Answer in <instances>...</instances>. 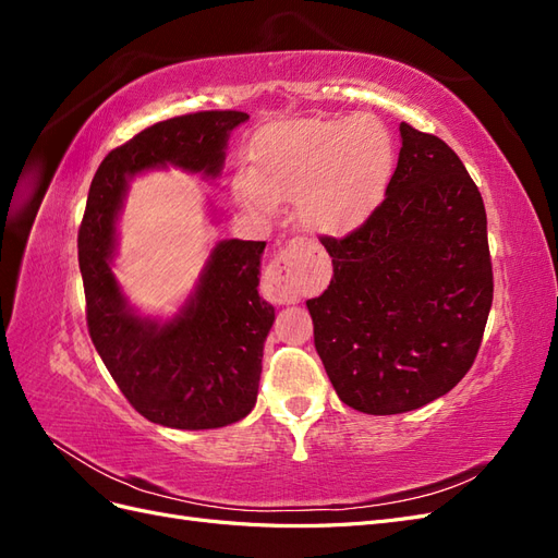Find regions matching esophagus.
Masks as SVG:
<instances>
[{"label":"esophagus","mask_w":558,"mask_h":558,"mask_svg":"<svg viewBox=\"0 0 558 558\" xmlns=\"http://www.w3.org/2000/svg\"><path fill=\"white\" fill-rule=\"evenodd\" d=\"M263 289L279 305H289L302 298V286L298 277V244L289 242L275 253L263 275Z\"/></svg>","instance_id":"esophagus-1"}]
</instances>
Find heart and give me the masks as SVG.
I'll list each match as a JSON object with an SVG mask.
<instances>
[{"mask_svg":"<svg viewBox=\"0 0 558 558\" xmlns=\"http://www.w3.org/2000/svg\"><path fill=\"white\" fill-rule=\"evenodd\" d=\"M393 158L391 132L373 116L275 125L253 142L238 197L258 211L295 199L302 228L316 238H342L381 199Z\"/></svg>","mask_w":558,"mask_h":558,"instance_id":"b5f03b06","label":"heart"}]
</instances>
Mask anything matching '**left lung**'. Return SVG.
Masks as SVG:
<instances>
[{
    "label": "left lung",
    "mask_w": 558,
    "mask_h": 558,
    "mask_svg": "<svg viewBox=\"0 0 558 558\" xmlns=\"http://www.w3.org/2000/svg\"><path fill=\"white\" fill-rule=\"evenodd\" d=\"M381 205L326 238L330 286L307 310L337 396L365 414H402L449 393L475 363L494 272L486 211L461 158L400 123Z\"/></svg>",
    "instance_id": "1"
}]
</instances>
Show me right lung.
I'll list each match as a JSON object with an SVG mask.
<instances>
[{
  "label": "right lung",
  "mask_w": 558,
  "mask_h": 558,
  "mask_svg": "<svg viewBox=\"0 0 558 558\" xmlns=\"http://www.w3.org/2000/svg\"><path fill=\"white\" fill-rule=\"evenodd\" d=\"M244 121V111H197L134 134L97 167L78 228L90 340L132 408L167 428H221L256 404L275 320L258 295L265 242H218L193 295L160 324L134 312L113 277L116 218L128 181L146 170L174 165L216 179L230 132Z\"/></svg>",
  "instance_id": "right-lung-1"
}]
</instances>
